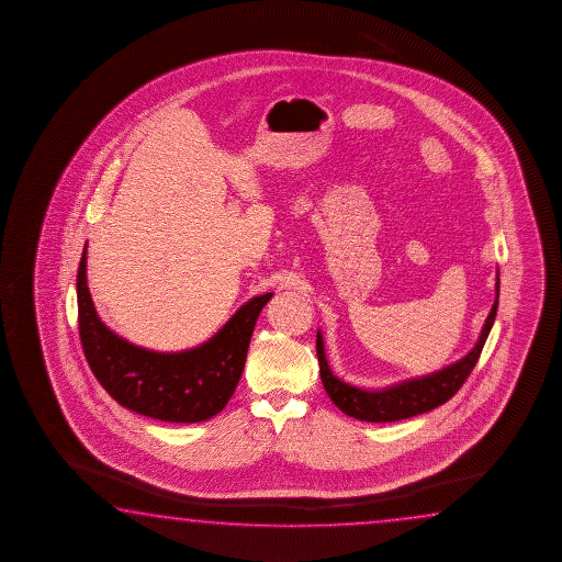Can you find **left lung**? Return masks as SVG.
Listing matches in <instances>:
<instances>
[{"label": "left lung", "instance_id": "1", "mask_svg": "<svg viewBox=\"0 0 562 562\" xmlns=\"http://www.w3.org/2000/svg\"><path fill=\"white\" fill-rule=\"evenodd\" d=\"M497 299H499V271L495 276V301L492 311L485 318L474 348L462 356L460 360L450 363L442 370L432 371L419 378L391 383L380 390H363L348 381L340 380L326 360L323 333H316V356L321 363V380L328 397L333 400L338 409L350 415L353 419L368 420V423H393V420L409 419L420 413L435 409L438 405L447 403L457 393L462 383L467 381L470 371L474 370L477 358L482 353L485 340L494 326L497 314Z\"/></svg>", "mask_w": 562, "mask_h": 562}]
</instances>
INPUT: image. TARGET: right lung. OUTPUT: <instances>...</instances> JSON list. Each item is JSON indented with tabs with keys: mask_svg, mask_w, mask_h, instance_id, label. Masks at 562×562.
<instances>
[{
	"mask_svg": "<svg viewBox=\"0 0 562 562\" xmlns=\"http://www.w3.org/2000/svg\"><path fill=\"white\" fill-rule=\"evenodd\" d=\"M86 254L88 244L78 266V330L100 385L125 409L151 419L200 423L218 415L238 387L257 316L273 293L249 299L206 342L181 352H157L125 340L95 313Z\"/></svg>",
	"mask_w": 562,
	"mask_h": 562,
	"instance_id": "obj_1",
	"label": "right lung"
}]
</instances>
